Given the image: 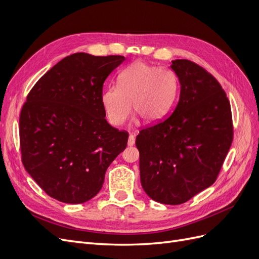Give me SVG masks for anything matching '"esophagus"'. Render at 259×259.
<instances>
[{
  "instance_id": "1",
  "label": "esophagus",
  "mask_w": 259,
  "mask_h": 259,
  "mask_svg": "<svg viewBox=\"0 0 259 259\" xmlns=\"http://www.w3.org/2000/svg\"><path fill=\"white\" fill-rule=\"evenodd\" d=\"M134 144H135V135L131 134V135L128 136V142H127V145L131 147V146H134Z\"/></svg>"
}]
</instances>
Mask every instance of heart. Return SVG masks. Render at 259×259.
Returning a JSON list of instances; mask_svg holds the SVG:
<instances>
[{
    "label": "heart",
    "instance_id": "obj_1",
    "mask_svg": "<svg viewBox=\"0 0 259 259\" xmlns=\"http://www.w3.org/2000/svg\"><path fill=\"white\" fill-rule=\"evenodd\" d=\"M178 80L173 71L136 61L117 75V86L110 85L101 95L108 121L120 126L134 111L148 123L161 120L173 107Z\"/></svg>",
    "mask_w": 259,
    "mask_h": 259
}]
</instances>
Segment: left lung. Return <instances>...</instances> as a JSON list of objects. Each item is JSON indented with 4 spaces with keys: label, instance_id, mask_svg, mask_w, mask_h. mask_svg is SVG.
<instances>
[{
    "label": "left lung",
    "instance_id": "8db88e82",
    "mask_svg": "<svg viewBox=\"0 0 259 259\" xmlns=\"http://www.w3.org/2000/svg\"><path fill=\"white\" fill-rule=\"evenodd\" d=\"M178 104L165 120L136 137L140 183L152 200L178 205L215 183L233 138L230 103L205 69L171 61Z\"/></svg>",
    "mask_w": 259,
    "mask_h": 259
}]
</instances>
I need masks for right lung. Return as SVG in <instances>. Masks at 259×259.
<instances>
[{
	"mask_svg": "<svg viewBox=\"0 0 259 259\" xmlns=\"http://www.w3.org/2000/svg\"><path fill=\"white\" fill-rule=\"evenodd\" d=\"M124 56L75 53L30 91L19 117L21 160L50 197L80 204L100 191L106 170L127 145L101 104L104 82Z\"/></svg>",
	"mask_w": 259,
	"mask_h": 259,
	"instance_id": "right-lung-1",
	"label": "right lung"
}]
</instances>
